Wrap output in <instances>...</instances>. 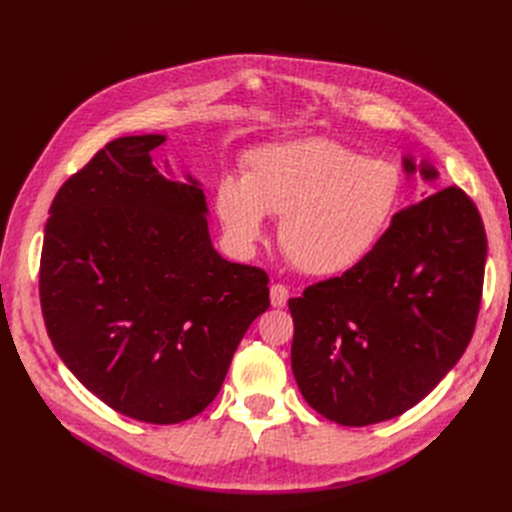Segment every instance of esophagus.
<instances>
[{
	"label": "esophagus",
	"instance_id": "34e87169",
	"mask_svg": "<svg viewBox=\"0 0 512 512\" xmlns=\"http://www.w3.org/2000/svg\"><path fill=\"white\" fill-rule=\"evenodd\" d=\"M286 301H288V288L284 284H273L271 286V305L284 307Z\"/></svg>",
	"mask_w": 512,
	"mask_h": 512
}]
</instances>
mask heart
<instances>
[{
	"mask_svg": "<svg viewBox=\"0 0 512 512\" xmlns=\"http://www.w3.org/2000/svg\"><path fill=\"white\" fill-rule=\"evenodd\" d=\"M399 168L363 158L333 138L267 145L245 160V177H224L215 209L228 235L252 245L265 213L282 218L280 245L307 275H342L374 252L399 207Z\"/></svg>",
	"mask_w": 512,
	"mask_h": 512,
	"instance_id": "1",
	"label": "heart"
}]
</instances>
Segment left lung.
<instances>
[{"instance_id": "1", "label": "left lung", "mask_w": 512, "mask_h": 512, "mask_svg": "<svg viewBox=\"0 0 512 512\" xmlns=\"http://www.w3.org/2000/svg\"><path fill=\"white\" fill-rule=\"evenodd\" d=\"M421 173L436 177L427 164ZM485 260L480 213L451 185L397 213L359 267L290 299V361L307 404L346 427L416 406L470 344Z\"/></svg>"}]
</instances>
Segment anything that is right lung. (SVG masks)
I'll list each match as a JSON object with an SVG mask.
<instances>
[{
	"mask_svg": "<svg viewBox=\"0 0 512 512\" xmlns=\"http://www.w3.org/2000/svg\"><path fill=\"white\" fill-rule=\"evenodd\" d=\"M164 141L115 138L61 185L40 256V307L61 361L106 406L153 425L211 404L269 307V275L213 250L198 183L153 166Z\"/></svg>",
	"mask_w": 512,
	"mask_h": 512,
	"instance_id": "right-lung-1",
	"label": "right lung"
}]
</instances>
